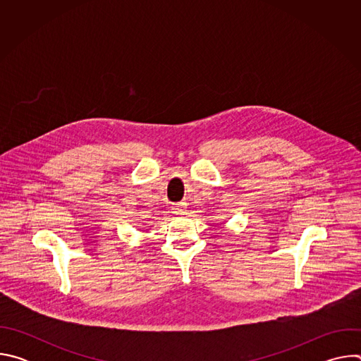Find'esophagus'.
Returning a JSON list of instances; mask_svg holds the SVG:
<instances>
[{"instance_id": "34e87169", "label": "esophagus", "mask_w": 361, "mask_h": 361, "mask_svg": "<svg viewBox=\"0 0 361 361\" xmlns=\"http://www.w3.org/2000/svg\"><path fill=\"white\" fill-rule=\"evenodd\" d=\"M185 209H187V204L185 202H177L173 205V213L176 214H184L185 213Z\"/></svg>"}]
</instances>
